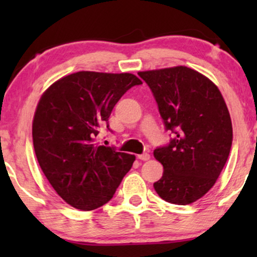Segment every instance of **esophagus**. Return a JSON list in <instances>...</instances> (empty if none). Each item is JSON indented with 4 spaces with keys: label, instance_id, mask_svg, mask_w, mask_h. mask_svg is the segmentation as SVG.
Returning a JSON list of instances; mask_svg holds the SVG:
<instances>
[{
    "label": "esophagus",
    "instance_id": "obj_1",
    "mask_svg": "<svg viewBox=\"0 0 257 257\" xmlns=\"http://www.w3.org/2000/svg\"><path fill=\"white\" fill-rule=\"evenodd\" d=\"M150 154L149 153H143V154H139L138 156V159L139 160H143V161H147L150 160Z\"/></svg>",
    "mask_w": 257,
    "mask_h": 257
}]
</instances>
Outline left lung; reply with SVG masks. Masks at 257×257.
<instances>
[{
    "label": "left lung",
    "instance_id": "left-lung-1",
    "mask_svg": "<svg viewBox=\"0 0 257 257\" xmlns=\"http://www.w3.org/2000/svg\"><path fill=\"white\" fill-rule=\"evenodd\" d=\"M152 91L173 138L154 150L164 166L154 189L165 201L188 205L213 187L233 143L229 111L220 90L187 66L138 72Z\"/></svg>",
    "mask_w": 257,
    "mask_h": 257
}]
</instances>
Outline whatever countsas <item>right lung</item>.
Segmentation results:
<instances>
[{
    "instance_id": "right-lung-1",
    "label": "right lung",
    "mask_w": 257,
    "mask_h": 257,
    "mask_svg": "<svg viewBox=\"0 0 257 257\" xmlns=\"http://www.w3.org/2000/svg\"><path fill=\"white\" fill-rule=\"evenodd\" d=\"M142 80L132 73L79 71L55 82L38 101L33 140L38 164L70 206L92 210L110 201L136 157L98 146L114 105Z\"/></svg>"
}]
</instances>
